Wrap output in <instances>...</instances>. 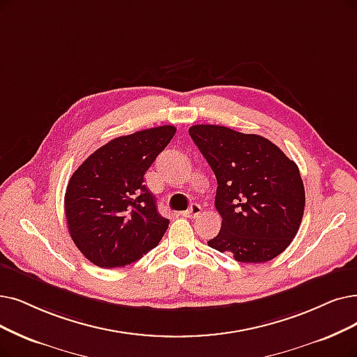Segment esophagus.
<instances>
[{
    "instance_id": "obj_1",
    "label": "esophagus",
    "mask_w": 357,
    "mask_h": 357,
    "mask_svg": "<svg viewBox=\"0 0 357 357\" xmlns=\"http://www.w3.org/2000/svg\"><path fill=\"white\" fill-rule=\"evenodd\" d=\"M201 212H202V208H201V205H197V204H192L190 205V208L183 213L184 217H188V218H196L197 215H201Z\"/></svg>"
}]
</instances>
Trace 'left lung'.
<instances>
[{"mask_svg":"<svg viewBox=\"0 0 357 357\" xmlns=\"http://www.w3.org/2000/svg\"><path fill=\"white\" fill-rule=\"evenodd\" d=\"M217 177L215 208L222 218L208 246L231 252L237 262L262 264L286 250L305 211V188L294 161L259 135L224 126L189 129Z\"/></svg>","mask_w":357,"mask_h":357,"instance_id":"8db88e82","label":"left lung"}]
</instances>
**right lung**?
I'll use <instances>...</instances> for the list:
<instances>
[{
	"mask_svg": "<svg viewBox=\"0 0 357 357\" xmlns=\"http://www.w3.org/2000/svg\"><path fill=\"white\" fill-rule=\"evenodd\" d=\"M174 135V126H160L112 139L68 180V231L96 266L129 265L158 246L169 221L158 212L144 176Z\"/></svg>",
	"mask_w": 357,
	"mask_h": 357,
	"instance_id": "add662e5",
	"label": "right lung"
}]
</instances>
